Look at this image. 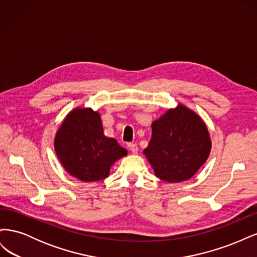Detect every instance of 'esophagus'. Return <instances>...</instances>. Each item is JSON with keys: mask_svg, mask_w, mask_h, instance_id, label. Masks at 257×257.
<instances>
[{"mask_svg": "<svg viewBox=\"0 0 257 257\" xmlns=\"http://www.w3.org/2000/svg\"><path fill=\"white\" fill-rule=\"evenodd\" d=\"M127 147H128V149L131 150V152H132V153L136 154V153L138 152V147H137V145H136V144H128V145H127Z\"/></svg>", "mask_w": 257, "mask_h": 257, "instance_id": "esophagus-1", "label": "esophagus"}]
</instances>
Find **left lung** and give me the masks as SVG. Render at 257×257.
Here are the masks:
<instances>
[{"mask_svg":"<svg viewBox=\"0 0 257 257\" xmlns=\"http://www.w3.org/2000/svg\"><path fill=\"white\" fill-rule=\"evenodd\" d=\"M152 136L144 154L161 180H189L205 164L210 151L207 125L200 116L179 104L152 123Z\"/></svg>","mask_w":257,"mask_h":257,"instance_id":"obj_1","label":"left lung"}]
</instances>
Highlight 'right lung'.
<instances>
[{
    "label": "right lung",
    "mask_w": 257,
    "mask_h": 257,
    "mask_svg": "<svg viewBox=\"0 0 257 257\" xmlns=\"http://www.w3.org/2000/svg\"><path fill=\"white\" fill-rule=\"evenodd\" d=\"M54 150L66 172L83 182L107 178L113 163L127 154L115 139L104 135L97 111L79 107L62 122L54 137Z\"/></svg>",
    "instance_id": "obj_1"
}]
</instances>
